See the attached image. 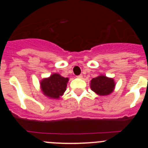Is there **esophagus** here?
<instances>
[{
    "label": "esophagus",
    "mask_w": 148,
    "mask_h": 148,
    "mask_svg": "<svg viewBox=\"0 0 148 148\" xmlns=\"http://www.w3.org/2000/svg\"><path fill=\"white\" fill-rule=\"evenodd\" d=\"M77 78H79V79H82V74H80V75H78L77 76Z\"/></svg>",
    "instance_id": "1"
}]
</instances>
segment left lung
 <instances>
[{
  "label": "left lung",
  "mask_w": 148,
  "mask_h": 148,
  "mask_svg": "<svg viewBox=\"0 0 148 148\" xmlns=\"http://www.w3.org/2000/svg\"><path fill=\"white\" fill-rule=\"evenodd\" d=\"M90 86L93 92L101 96H104L112 92L114 87V82L112 79L102 75L92 79Z\"/></svg>",
  "instance_id": "1"
}]
</instances>
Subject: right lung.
I'll return each instance as SVG.
<instances>
[{"label": "right lung", "instance_id": "obj_1", "mask_svg": "<svg viewBox=\"0 0 148 148\" xmlns=\"http://www.w3.org/2000/svg\"><path fill=\"white\" fill-rule=\"evenodd\" d=\"M68 81V78H64L59 74H53L49 78L44 79L41 81V87L46 96L58 99L66 91Z\"/></svg>", "mask_w": 148, "mask_h": 148}]
</instances>
